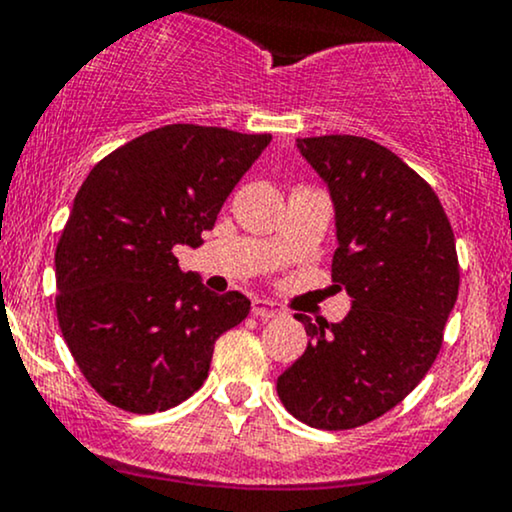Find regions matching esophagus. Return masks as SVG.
I'll return each mask as SVG.
<instances>
[{"label":"esophagus","instance_id":"34e87169","mask_svg":"<svg viewBox=\"0 0 512 512\" xmlns=\"http://www.w3.org/2000/svg\"><path fill=\"white\" fill-rule=\"evenodd\" d=\"M252 315L262 317V320H269V317H279L281 308L276 303L267 301V298H255V301H252Z\"/></svg>","mask_w":512,"mask_h":512}]
</instances>
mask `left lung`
Here are the masks:
<instances>
[{"label":"left lung","instance_id":"left-lung-1","mask_svg":"<svg viewBox=\"0 0 512 512\" xmlns=\"http://www.w3.org/2000/svg\"><path fill=\"white\" fill-rule=\"evenodd\" d=\"M298 149L334 202L332 281L351 310L320 325L296 315L310 342L276 392L303 424L346 431L424 380L455 308L460 264L436 192L390 149L351 134L298 139Z\"/></svg>","mask_w":512,"mask_h":512}]
</instances>
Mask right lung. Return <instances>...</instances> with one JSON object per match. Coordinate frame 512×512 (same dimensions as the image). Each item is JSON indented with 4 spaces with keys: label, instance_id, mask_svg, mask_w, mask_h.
Returning a JSON list of instances; mask_svg holds the SVG:
<instances>
[{
    "label": "right lung",
    "instance_id": "right-lung-1",
    "mask_svg": "<svg viewBox=\"0 0 512 512\" xmlns=\"http://www.w3.org/2000/svg\"><path fill=\"white\" fill-rule=\"evenodd\" d=\"M272 134L166 125L93 166L55 252L57 320L105 402L154 414L195 395L216 339L250 301L182 272L175 245H202Z\"/></svg>",
    "mask_w": 512,
    "mask_h": 512
}]
</instances>
